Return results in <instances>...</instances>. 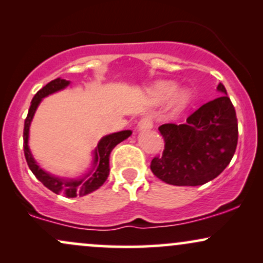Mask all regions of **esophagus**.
I'll return each mask as SVG.
<instances>
[{
  "label": "esophagus",
  "mask_w": 263,
  "mask_h": 263,
  "mask_svg": "<svg viewBox=\"0 0 263 263\" xmlns=\"http://www.w3.org/2000/svg\"><path fill=\"white\" fill-rule=\"evenodd\" d=\"M152 126H153V122H152V120H151V117L143 116L140 120V122H138L137 127L140 131H142V129H151L152 128Z\"/></svg>",
  "instance_id": "obj_1"
}]
</instances>
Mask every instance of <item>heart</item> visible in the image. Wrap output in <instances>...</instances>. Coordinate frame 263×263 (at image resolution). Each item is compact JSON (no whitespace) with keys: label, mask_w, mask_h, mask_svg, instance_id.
Segmentation results:
<instances>
[{"label":"heart","mask_w":263,"mask_h":263,"mask_svg":"<svg viewBox=\"0 0 263 263\" xmlns=\"http://www.w3.org/2000/svg\"><path fill=\"white\" fill-rule=\"evenodd\" d=\"M174 93L173 100V107L176 110H184L192 101V92L188 89H178L177 85L172 81H163V83L157 84L155 90H153V95H155L156 100L158 101H165L171 98Z\"/></svg>","instance_id":"heart-1"}]
</instances>
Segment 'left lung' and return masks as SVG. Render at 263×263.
Returning <instances> with one entry per match:
<instances>
[{"label":"left lung","instance_id":"8db88e82","mask_svg":"<svg viewBox=\"0 0 263 263\" xmlns=\"http://www.w3.org/2000/svg\"><path fill=\"white\" fill-rule=\"evenodd\" d=\"M220 98L206 102L185 123H164L158 129L164 138L162 156L151 162V171L163 182L197 186L210 182L228 167L237 146L235 107L221 83Z\"/></svg>","mask_w":263,"mask_h":263}]
</instances>
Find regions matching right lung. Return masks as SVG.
<instances>
[{"label":"right lung","mask_w":263,"mask_h":263,"mask_svg":"<svg viewBox=\"0 0 263 263\" xmlns=\"http://www.w3.org/2000/svg\"><path fill=\"white\" fill-rule=\"evenodd\" d=\"M69 85V81L64 79L52 80L48 83L47 85L42 87L39 91L35 93L34 98L31 102V107L28 110V115H27L25 120V129H23V151H25V157L27 164H28L29 170L34 174L35 178L47 186L48 189L52 190L55 194H63L66 198H75V197H83V195L89 194V193L93 192V190L99 189L105 180L107 179L108 172H110V153L120 142L129 137L132 132L129 129L126 131L116 132V134H111L108 136L102 137L100 142H99L98 147L95 148L93 152V163H92V170L89 172L84 178L80 179H64V178L54 177L52 174L44 172L42 168H39L37 162L33 158L31 149L28 147V135H29V126H31L32 119L34 116L35 110H37L38 105L41 104L42 99L45 96L50 95V93L59 91V90L64 89Z\"/></svg>","instance_id":"right-lung-1"}]
</instances>
